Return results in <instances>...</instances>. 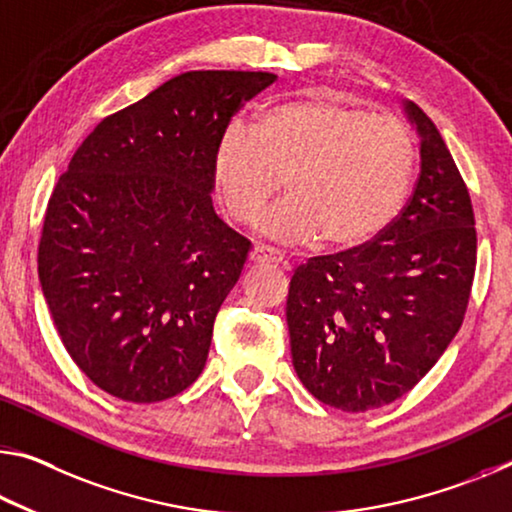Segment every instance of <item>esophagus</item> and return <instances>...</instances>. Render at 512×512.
I'll return each instance as SVG.
<instances>
[{
  "instance_id": "1",
  "label": "esophagus",
  "mask_w": 512,
  "mask_h": 512,
  "mask_svg": "<svg viewBox=\"0 0 512 512\" xmlns=\"http://www.w3.org/2000/svg\"><path fill=\"white\" fill-rule=\"evenodd\" d=\"M282 259H285V255L269 246H255L250 250V262L253 264H282Z\"/></svg>"
}]
</instances>
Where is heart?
<instances>
[{"instance_id":"1","label":"heart","mask_w":512,"mask_h":512,"mask_svg":"<svg viewBox=\"0 0 512 512\" xmlns=\"http://www.w3.org/2000/svg\"><path fill=\"white\" fill-rule=\"evenodd\" d=\"M415 143L392 116L330 93L266 109L255 127L232 125L216 145L212 182L225 214L250 223L285 180L287 200L257 230L289 246L348 250L385 232L408 196Z\"/></svg>"}]
</instances>
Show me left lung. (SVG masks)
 I'll list each match as a JSON object with an SVG mask.
<instances>
[{"label": "left lung", "mask_w": 512, "mask_h": 512, "mask_svg": "<svg viewBox=\"0 0 512 512\" xmlns=\"http://www.w3.org/2000/svg\"><path fill=\"white\" fill-rule=\"evenodd\" d=\"M419 139V180L367 246L314 257L289 282L300 383L321 403L367 412L410 392L456 337L476 266L472 200L433 120L401 102Z\"/></svg>", "instance_id": "left-lung-1"}]
</instances>
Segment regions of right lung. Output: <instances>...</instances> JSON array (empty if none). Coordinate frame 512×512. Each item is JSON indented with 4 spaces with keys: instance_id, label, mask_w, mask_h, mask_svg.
Listing matches in <instances>:
<instances>
[{
    "instance_id": "obj_1",
    "label": "right lung",
    "mask_w": 512,
    "mask_h": 512,
    "mask_svg": "<svg viewBox=\"0 0 512 512\" xmlns=\"http://www.w3.org/2000/svg\"><path fill=\"white\" fill-rule=\"evenodd\" d=\"M273 72L191 70L104 118L47 205L38 278L70 358L132 403L184 392L250 241L212 202L230 118Z\"/></svg>"
}]
</instances>
